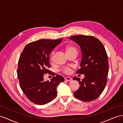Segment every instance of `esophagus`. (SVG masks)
<instances>
[{"label": "esophagus", "mask_w": 123, "mask_h": 123, "mask_svg": "<svg viewBox=\"0 0 123 123\" xmlns=\"http://www.w3.org/2000/svg\"><path fill=\"white\" fill-rule=\"evenodd\" d=\"M65 80H67V81H71L72 80V79H71V77H66L65 79Z\"/></svg>", "instance_id": "34e87169"}]
</instances>
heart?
Returning <instances> with one entry per match:
<instances>
[{
  "label": "heart",
  "instance_id": "1",
  "mask_svg": "<svg viewBox=\"0 0 123 123\" xmlns=\"http://www.w3.org/2000/svg\"><path fill=\"white\" fill-rule=\"evenodd\" d=\"M66 51H67V53L72 52H75L77 53L76 48L75 47L72 46H69L67 47ZM54 54H55V51H54L50 54V58L51 61L53 60ZM62 71L63 73H64L67 74H69L71 73L72 69L71 68V67H66L62 68Z\"/></svg>",
  "mask_w": 123,
  "mask_h": 123
}]
</instances>
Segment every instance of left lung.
I'll return each instance as SVG.
<instances>
[{
  "label": "left lung",
  "instance_id": "left-lung-1",
  "mask_svg": "<svg viewBox=\"0 0 123 123\" xmlns=\"http://www.w3.org/2000/svg\"><path fill=\"white\" fill-rule=\"evenodd\" d=\"M69 38L80 47L81 68L76 73L85 75L82 80L79 77H73L80 85L73 94L83 101H92L102 94L107 84L109 62L105 47L99 39L92 36L78 35Z\"/></svg>",
  "mask_w": 123,
  "mask_h": 123
}]
</instances>
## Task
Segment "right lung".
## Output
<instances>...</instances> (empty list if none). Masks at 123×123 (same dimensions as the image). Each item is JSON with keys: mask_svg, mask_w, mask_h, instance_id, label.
Returning a JSON list of instances; mask_svg holds the SVG:
<instances>
[{"mask_svg": "<svg viewBox=\"0 0 123 123\" xmlns=\"http://www.w3.org/2000/svg\"><path fill=\"white\" fill-rule=\"evenodd\" d=\"M40 39L30 43L21 53L18 64L17 76L24 93L31 102L39 105L47 104L57 95L56 87L64 81L62 76L56 75L51 81L43 79L44 74L53 73L50 68L49 55L62 40Z\"/></svg>", "mask_w": 123, "mask_h": 123, "instance_id": "right-lung-1", "label": "right lung"}]
</instances>
